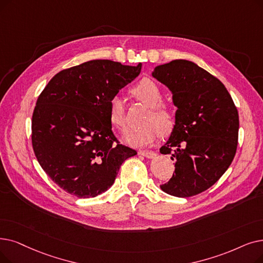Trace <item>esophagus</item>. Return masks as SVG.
I'll list each match as a JSON object with an SVG mask.
<instances>
[{"label":"esophagus","instance_id":"esophagus-1","mask_svg":"<svg viewBox=\"0 0 263 263\" xmlns=\"http://www.w3.org/2000/svg\"><path fill=\"white\" fill-rule=\"evenodd\" d=\"M139 154L146 157V158H149V159H154V158L157 157V154L155 152H152V151H140Z\"/></svg>","mask_w":263,"mask_h":263}]
</instances>
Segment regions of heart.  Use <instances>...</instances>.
I'll return each instance as SVG.
<instances>
[{"label":"heart","mask_w":263,"mask_h":263,"mask_svg":"<svg viewBox=\"0 0 263 263\" xmlns=\"http://www.w3.org/2000/svg\"><path fill=\"white\" fill-rule=\"evenodd\" d=\"M133 95L147 106L152 107L145 122L141 128L127 132L124 140L129 145L142 147L152 144L160 135V132H168L173 127V115L167 107L162 105L163 95L161 88L153 79L144 78L132 89ZM108 118L112 127L120 131L127 128L123 100L119 95L114 96L109 101Z\"/></svg>","instance_id":"heart-1"}]
</instances>
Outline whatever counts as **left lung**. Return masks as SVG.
<instances>
[{
	"mask_svg": "<svg viewBox=\"0 0 263 263\" xmlns=\"http://www.w3.org/2000/svg\"><path fill=\"white\" fill-rule=\"evenodd\" d=\"M153 76L173 95L175 124L160 153L175 161L172 178L160 186L167 195L188 198L212 187L236 153L238 112L224 85L188 60L155 67Z\"/></svg>",
	"mask_w": 263,
	"mask_h": 263,
	"instance_id": "1",
	"label": "left lung"
}]
</instances>
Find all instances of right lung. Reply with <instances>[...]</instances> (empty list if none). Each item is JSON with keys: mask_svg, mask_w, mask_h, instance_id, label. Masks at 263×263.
Instances as JSON below:
<instances>
[{"mask_svg": "<svg viewBox=\"0 0 263 263\" xmlns=\"http://www.w3.org/2000/svg\"><path fill=\"white\" fill-rule=\"evenodd\" d=\"M142 64L91 60L55 74L32 116V146L46 174L77 198H93L115 181L124 160L108 118L110 99L141 73Z\"/></svg>", "mask_w": 263, "mask_h": 263, "instance_id": "add662e5", "label": "right lung"}]
</instances>
